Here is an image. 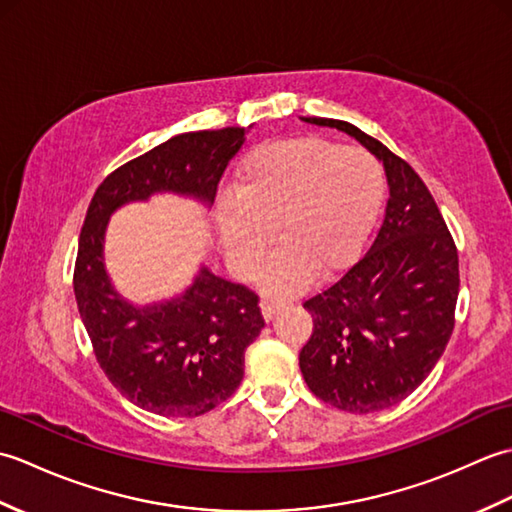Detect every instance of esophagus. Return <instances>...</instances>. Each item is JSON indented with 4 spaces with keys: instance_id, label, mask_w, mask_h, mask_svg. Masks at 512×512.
Segmentation results:
<instances>
[{
    "instance_id": "obj_1",
    "label": "esophagus",
    "mask_w": 512,
    "mask_h": 512,
    "mask_svg": "<svg viewBox=\"0 0 512 512\" xmlns=\"http://www.w3.org/2000/svg\"><path fill=\"white\" fill-rule=\"evenodd\" d=\"M259 308H262V317L264 321H273L275 314L279 312L281 303L279 301H270V299H264L262 303H259Z\"/></svg>"
}]
</instances>
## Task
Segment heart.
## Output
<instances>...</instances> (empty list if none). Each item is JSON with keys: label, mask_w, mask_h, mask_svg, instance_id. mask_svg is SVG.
I'll list each match as a JSON object with an SVG mask.
<instances>
[{"label": "heart", "mask_w": 512, "mask_h": 512, "mask_svg": "<svg viewBox=\"0 0 512 512\" xmlns=\"http://www.w3.org/2000/svg\"><path fill=\"white\" fill-rule=\"evenodd\" d=\"M233 198L217 204V233L242 277H253L277 228L284 244L262 273L268 295H297L361 253L385 198L380 162L317 136L259 145L239 162Z\"/></svg>", "instance_id": "obj_1"}]
</instances>
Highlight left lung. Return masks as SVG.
<instances>
[{"instance_id": "left-lung-1", "label": "left lung", "mask_w": 512, "mask_h": 512, "mask_svg": "<svg viewBox=\"0 0 512 512\" xmlns=\"http://www.w3.org/2000/svg\"><path fill=\"white\" fill-rule=\"evenodd\" d=\"M301 121L339 129L383 162L389 200L361 262L303 303L314 330L299 367L312 394L332 407L383 411L422 385L451 339L458 250L436 200L405 160L352 123Z\"/></svg>"}]
</instances>
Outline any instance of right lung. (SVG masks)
Listing matches in <instances>:
<instances>
[{"mask_svg":"<svg viewBox=\"0 0 512 512\" xmlns=\"http://www.w3.org/2000/svg\"><path fill=\"white\" fill-rule=\"evenodd\" d=\"M248 127L169 138L107 176L90 202L79 237L74 297L110 383L156 416L193 418L220 405L244 378V352L264 328L257 295L200 264L169 299L134 303L105 268L110 217L134 202L173 193L211 209L222 173Z\"/></svg>","mask_w":512,"mask_h":512,"instance_id":"add662e5","label":"right lung"}]
</instances>
